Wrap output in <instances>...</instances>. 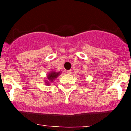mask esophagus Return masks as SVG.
I'll list each match as a JSON object with an SVG mask.
<instances>
[{"label":"esophagus","mask_w":131,"mask_h":131,"mask_svg":"<svg viewBox=\"0 0 131 131\" xmlns=\"http://www.w3.org/2000/svg\"><path fill=\"white\" fill-rule=\"evenodd\" d=\"M67 74H71V70H68L67 71Z\"/></svg>","instance_id":"1"}]
</instances>
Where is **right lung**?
Returning <instances> with one entry per match:
<instances>
[{
  "mask_svg": "<svg viewBox=\"0 0 131 131\" xmlns=\"http://www.w3.org/2000/svg\"><path fill=\"white\" fill-rule=\"evenodd\" d=\"M61 74V71H50L47 75L46 80H44L45 84L46 85H50L59 75Z\"/></svg>",
  "mask_w": 131,
  "mask_h": 131,
  "instance_id": "obj_1",
  "label": "right lung"
}]
</instances>
